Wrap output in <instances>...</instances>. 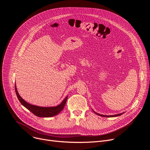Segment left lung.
Listing matches in <instances>:
<instances>
[{
    "mask_svg": "<svg viewBox=\"0 0 150 150\" xmlns=\"http://www.w3.org/2000/svg\"><path fill=\"white\" fill-rule=\"evenodd\" d=\"M93 111L94 112V113L97 114V115H99V116H103V117H110V118H111V117H116V116H120V115H122V114L124 113H122L116 114V115H100V114H99V113H96V112H94V111L93 110Z\"/></svg>",
    "mask_w": 150,
    "mask_h": 150,
    "instance_id": "8db88e82",
    "label": "left lung"
}]
</instances>
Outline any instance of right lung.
I'll list each match as a JSON object with an SVG mask.
<instances>
[{
	"instance_id": "1",
	"label": "right lung",
	"mask_w": 150,
	"mask_h": 150,
	"mask_svg": "<svg viewBox=\"0 0 150 150\" xmlns=\"http://www.w3.org/2000/svg\"><path fill=\"white\" fill-rule=\"evenodd\" d=\"M15 91L17 96V97L19 102H21L22 105L28 109L30 112L34 114L35 116L38 117H43V118H48V117H52L59 114L62 110H63L65 105L66 103V101L67 99L68 96H66L63 101L59 104V105L55 107H39L37 105H31V104L28 103L26 101H25L22 97L19 95L18 93L16 86L15 84Z\"/></svg>"
}]
</instances>
